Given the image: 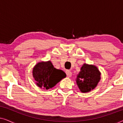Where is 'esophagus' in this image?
<instances>
[{"instance_id":"1","label":"esophagus","mask_w":123,"mask_h":123,"mask_svg":"<svg viewBox=\"0 0 123 123\" xmlns=\"http://www.w3.org/2000/svg\"><path fill=\"white\" fill-rule=\"evenodd\" d=\"M65 73H66L67 75V77H70L72 76V72H70V70H66Z\"/></svg>"}]
</instances>
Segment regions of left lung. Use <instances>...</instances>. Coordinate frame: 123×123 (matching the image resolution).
<instances>
[{
    "label": "left lung",
    "mask_w": 123,
    "mask_h": 123,
    "mask_svg": "<svg viewBox=\"0 0 123 123\" xmlns=\"http://www.w3.org/2000/svg\"><path fill=\"white\" fill-rule=\"evenodd\" d=\"M100 75L101 73L97 67L84 64L76 79L80 92L86 93L93 90L100 81Z\"/></svg>",
    "instance_id": "obj_1"
}]
</instances>
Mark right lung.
Masks as SVG:
<instances>
[{
  "mask_svg": "<svg viewBox=\"0 0 123 123\" xmlns=\"http://www.w3.org/2000/svg\"><path fill=\"white\" fill-rule=\"evenodd\" d=\"M32 74L37 86L45 90L53 88L66 77L63 70L55 68L50 61L38 63L33 68Z\"/></svg>",
  "mask_w": 123,
  "mask_h": 123,
  "instance_id": "1",
  "label": "right lung"
}]
</instances>
